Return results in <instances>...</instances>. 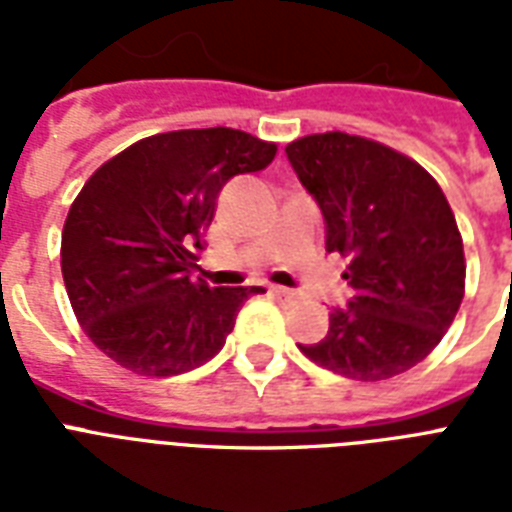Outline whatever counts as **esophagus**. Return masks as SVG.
Segmentation results:
<instances>
[{
  "mask_svg": "<svg viewBox=\"0 0 512 512\" xmlns=\"http://www.w3.org/2000/svg\"><path fill=\"white\" fill-rule=\"evenodd\" d=\"M271 295L284 300V303H295L297 300V292L295 289H287V287H271Z\"/></svg>",
  "mask_w": 512,
  "mask_h": 512,
  "instance_id": "1",
  "label": "esophagus"
}]
</instances>
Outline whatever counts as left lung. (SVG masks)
I'll list each match as a JSON object with an SVG mask.
<instances>
[{
  "label": "left lung",
  "instance_id": "8db88e82",
  "mask_svg": "<svg viewBox=\"0 0 512 512\" xmlns=\"http://www.w3.org/2000/svg\"><path fill=\"white\" fill-rule=\"evenodd\" d=\"M287 156L327 220V249L348 257L356 297L329 313L313 364L377 382L412 369L452 327L465 297L454 212L425 167L348 132L292 140Z\"/></svg>",
  "mask_w": 512,
  "mask_h": 512
}]
</instances>
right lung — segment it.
Instances as JSON below:
<instances>
[{
    "label": "right lung",
    "instance_id": "right-lung-1",
    "mask_svg": "<svg viewBox=\"0 0 512 512\" xmlns=\"http://www.w3.org/2000/svg\"><path fill=\"white\" fill-rule=\"evenodd\" d=\"M276 143L231 127L159 132L100 164L68 209L60 268L84 335L143 377L207 364L244 300L263 287H209L201 236L233 175L265 170Z\"/></svg>",
    "mask_w": 512,
    "mask_h": 512
}]
</instances>
